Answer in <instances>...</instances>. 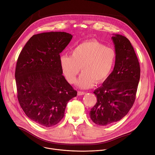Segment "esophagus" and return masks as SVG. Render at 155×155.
<instances>
[{"label":"esophagus","instance_id":"esophagus-1","mask_svg":"<svg viewBox=\"0 0 155 155\" xmlns=\"http://www.w3.org/2000/svg\"><path fill=\"white\" fill-rule=\"evenodd\" d=\"M85 94V91H78V95H83Z\"/></svg>","mask_w":155,"mask_h":155}]
</instances>
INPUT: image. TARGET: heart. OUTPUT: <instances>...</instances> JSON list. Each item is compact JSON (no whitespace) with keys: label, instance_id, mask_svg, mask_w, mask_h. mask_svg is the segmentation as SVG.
Returning <instances> with one entry per match:
<instances>
[{"label":"heart","instance_id":"obj_1","mask_svg":"<svg viewBox=\"0 0 155 155\" xmlns=\"http://www.w3.org/2000/svg\"><path fill=\"white\" fill-rule=\"evenodd\" d=\"M117 54L114 49L105 46L96 40H87L75 47L71 55L61 56L60 66L70 84H74L80 68L82 71L77 85L88 88L101 84L109 77L115 65Z\"/></svg>","mask_w":155,"mask_h":155}]
</instances>
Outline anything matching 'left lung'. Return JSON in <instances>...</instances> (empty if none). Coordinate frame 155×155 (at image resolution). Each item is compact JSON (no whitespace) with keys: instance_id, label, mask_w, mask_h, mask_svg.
Wrapping results in <instances>:
<instances>
[{"instance_id":"obj_1","label":"left lung","mask_w":155,"mask_h":155,"mask_svg":"<svg viewBox=\"0 0 155 155\" xmlns=\"http://www.w3.org/2000/svg\"><path fill=\"white\" fill-rule=\"evenodd\" d=\"M117 54L113 71L94 93L97 101L90 112L95 124L106 126L124 117L135 101L140 78V64L130 40L115 34L111 37Z\"/></svg>"}]
</instances>
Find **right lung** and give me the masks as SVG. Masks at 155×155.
<instances>
[{
  "instance_id": "obj_1",
  "label": "right lung",
  "mask_w": 155,
  "mask_h": 155,
  "mask_svg": "<svg viewBox=\"0 0 155 155\" xmlns=\"http://www.w3.org/2000/svg\"><path fill=\"white\" fill-rule=\"evenodd\" d=\"M72 35L64 32L34 35L20 51L15 77L19 104L25 115L45 127L64 117L68 101L77 96L62 75L60 54Z\"/></svg>"
}]
</instances>
